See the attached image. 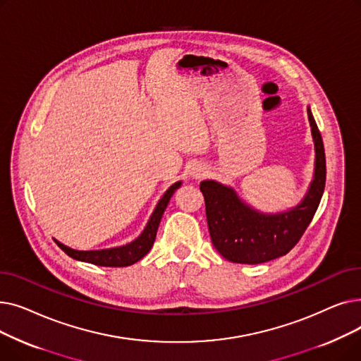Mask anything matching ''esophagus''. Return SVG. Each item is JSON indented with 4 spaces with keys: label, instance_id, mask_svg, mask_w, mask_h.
<instances>
[{
    "label": "esophagus",
    "instance_id": "esophagus-1",
    "mask_svg": "<svg viewBox=\"0 0 361 361\" xmlns=\"http://www.w3.org/2000/svg\"><path fill=\"white\" fill-rule=\"evenodd\" d=\"M190 174L195 177V178H200L203 176V169L200 166H193L190 169Z\"/></svg>",
    "mask_w": 361,
    "mask_h": 361
}]
</instances>
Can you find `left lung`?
I'll use <instances>...</instances> for the list:
<instances>
[{"label": "left lung", "instance_id": "obj_1", "mask_svg": "<svg viewBox=\"0 0 361 361\" xmlns=\"http://www.w3.org/2000/svg\"><path fill=\"white\" fill-rule=\"evenodd\" d=\"M316 149L314 180L309 193L294 209L262 215L244 204L233 188L215 181H202L206 219L215 249L233 263L257 264L287 255L310 225L326 183L325 147L320 131L307 109Z\"/></svg>", "mask_w": 361, "mask_h": 361}]
</instances>
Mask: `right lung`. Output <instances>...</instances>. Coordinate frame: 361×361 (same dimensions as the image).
Returning <instances> with one entry per match:
<instances>
[{
    "label": "right lung",
    "instance_id": "add662e5",
    "mask_svg": "<svg viewBox=\"0 0 361 361\" xmlns=\"http://www.w3.org/2000/svg\"><path fill=\"white\" fill-rule=\"evenodd\" d=\"M181 185V183H176L171 185L162 199L158 202L154 214H152L145 231L140 234L139 238H136L133 243L123 245V247L117 249H108V250H90V252H79V250H73L67 245L61 244L56 241V244L60 245V249L67 253L70 257L80 260V262H87L92 264H97V267H109V268H123V267H130V264L139 262L142 257H145L149 250L154 245L155 237L158 226L161 222V218L164 215V211L166 209L168 202L171 200V196L174 195V192Z\"/></svg>",
    "mask_w": 361,
    "mask_h": 361
}]
</instances>
